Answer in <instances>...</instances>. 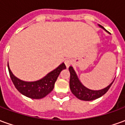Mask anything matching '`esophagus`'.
Here are the masks:
<instances>
[{"label":"esophagus","instance_id":"esophagus-1","mask_svg":"<svg viewBox=\"0 0 125 125\" xmlns=\"http://www.w3.org/2000/svg\"><path fill=\"white\" fill-rule=\"evenodd\" d=\"M65 64L67 68H69L72 64V60H70V59H66L65 60Z\"/></svg>","mask_w":125,"mask_h":125}]
</instances>
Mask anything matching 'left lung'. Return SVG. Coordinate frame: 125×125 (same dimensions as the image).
<instances>
[{
  "label": "left lung",
  "instance_id": "obj_1",
  "mask_svg": "<svg viewBox=\"0 0 125 125\" xmlns=\"http://www.w3.org/2000/svg\"><path fill=\"white\" fill-rule=\"evenodd\" d=\"M98 26L100 27L103 29L104 30H105V29L102 26L100 25H98ZM69 71L70 73V88L71 92H72V94L74 96H76V98H78V99L82 100L90 101V100L97 99L100 97H101L105 93H106V92L110 88L114 82L113 80L107 87H106L103 89L99 90H90L86 87H85L82 84L72 66H70L69 68Z\"/></svg>",
  "mask_w": 125,
  "mask_h": 125
}]
</instances>
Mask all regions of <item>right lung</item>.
I'll return each instance as SVG.
<instances>
[{"label":"right lung","mask_w":125,"mask_h":125,"mask_svg":"<svg viewBox=\"0 0 125 125\" xmlns=\"http://www.w3.org/2000/svg\"><path fill=\"white\" fill-rule=\"evenodd\" d=\"M65 68L64 63H62L43 78L37 81L26 82L19 79L12 73L8 63L10 77L15 88L23 95L32 99H41L52 92L60 72Z\"/></svg>","instance_id":"1"}]
</instances>
